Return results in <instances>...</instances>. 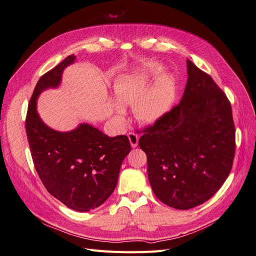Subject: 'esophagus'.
Masks as SVG:
<instances>
[{
	"label": "esophagus",
	"instance_id": "34e87169",
	"mask_svg": "<svg viewBox=\"0 0 256 256\" xmlns=\"http://www.w3.org/2000/svg\"><path fill=\"white\" fill-rule=\"evenodd\" d=\"M128 138H129L131 146H132V147H136V146H138V136L136 134H134V132H129V134H128Z\"/></svg>",
	"mask_w": 256,
	"mask_h": 256
}]
</instances>
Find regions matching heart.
<instances>
[{
    "instance_id": "b5f03b06",
    "label": "heart",
    "mask_w": 256,
    "mask_h": 256,
    "mask_svg": "<svg viewBox=\"0 0 256 256\" xmlns=\"http://www.w3.org/2000/svg\"><path fill=\"white\" fill-rule=\"evenodd\" d=\"M154 69L143 65L116 78L113 90L120 102L114 104V112L122 116V104H134V115L142 124H156L173 110L177 99V82L173 76H166L150 86Z\"/></svg>"
}]
</instances>
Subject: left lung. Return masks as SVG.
Segmentation results:
<instances>
[{
    "instance_id": "left-lung-1",
    "label": "left lung",
    "mask_w": 256,
    "mask_h": 256,
    "mask_svg": "<svg viewBox=\"0 0 256 256\" xmlns=\"http://www.w3.org/2000/svg\"><path fill=\"white\" fill-rule=\"evenodd\" d=\"M187 72L180 102L146 128L138 141L147 156L154 196L180 210L203 204L221 188L235 154V126L228 97L189 60Z\"/></svg>"
}]
</instances>
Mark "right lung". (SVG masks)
I'll return each mask as SVG.
<instances>
[{
    "label": "right lung",
    "instance_id": "add662e5",
    "mask_svg": "<svg viewBox=\"0 0 256 256\" xmlns=\"http://www.w3.org/2000/svg\"><path fill=\"white\" fill-rule=\"evenodd\" d=\"M74 60L72 54L38 80L26 129L34 166L46 189L67 207L83 212L104 204L112 194L131 146L127 136L110 138L88 124L62 132L42 120L38 97L46 90L58 88L64 69Z\"/></svg>",
    "mask_w": 256,
    "mask_h": 256
}]
</instances>
